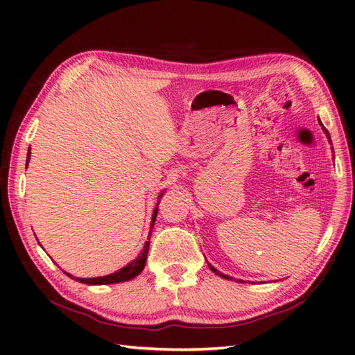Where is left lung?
<instances>
[{"instance_id":"obj_1","label":"left lung","mask_w":355,"mask_h":355,"mask_svg":"<svg viewBox=\"0 0 355 355\" xmlns=\"http://www.w3.org/2000/svg\"><path fill=\"white\" fill-rule=\"evenodd\" d=\"M319 123L322 125V122H320V120H319ZM322 130H323V132H325V134H327V137H328V140H329V143H331V137H329V132H328V131L325 130V126H323V125H322ZM207 266H209V268H210V270H212V271H214V273H215V275H218V276H220V277H224V279H227V281H232V279H233V277H230V276H227V275H223V273H221V271H218V270H216V268H215L214 266H210V263H209V262H207ZM235 281H236V279H235Z\"/></svg>"}]
</instances>
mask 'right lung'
<instances>
[{
	"instance_id": "1",
	"label": "right lung",
	"mask_w": 355,
	"mask_h": 355,
	"mask_svg": "<svg viewBox=\"0 0 355 355\" xmlns=\"http://www.w3.org/2000/svg\"><path fill=\"white\" fill-rule=\"evenodd\" d=\"M28 162H30V149L27 153V163H26V168L28 166ZM164 191L158 195V201H157V206L154 207V212H153V221H150V230H149V236H148V241L145 243V245H143L141 252L139 253L137 258H135L134 261H131L130 263H126V266L123 268L117 270L116 273H111V275H107V276H99V277H74L71 276L70 273H67V271H64V273L74 279V281H78L80 284H87V285H108V284H120V282H126V281H131V279H134L135 276H139L143 268H145V263H146V256H148V250H149V238H150V233H153V227H154V223H155V218H157V214H158V205H160V198L163 197Z\"/></svg>"
}]
</instances>
